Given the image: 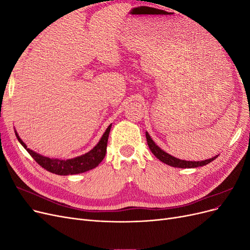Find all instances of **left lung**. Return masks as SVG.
Masks as SVG:
<instances>
[{
  "label": "left lung",
  "instance_id": "1",
  "mask_svg": "<svg viewBox=\"0 0 250 250\" xmlns=\"http://www.w3.org/2000/svg\"><path fill=\"white\" fill-rule=\"evenodd\" d=\"M146 139H147V143L148 146L152 152L158 160L161 162L167 164L169 166H172V167H176V168H197V167H202V166H206L208 164H209L210 162H213L214 160L218 157V155L209 158V160H206V161H201V162H190V161H183L179 160V158L174 157L172 155H170L169 153L165 152L164 150H162L160 147H158L156 144L153 142V140L150 138V135L148 132H146Z\"/></svg>",
  "mask_w": 250,
  "mask_h": 250
}]
</instances>
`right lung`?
Returning a JSON list of instances; mask_svg holds the SVG:
<instances>
[{"mask_svg":"<svg viewBox=\"0 0 250 250\" xmlns=\"http://www.w3.org/2000/svg\"><path fill=\"white\" fill-rule=\"evenodd\" d=\"M110 127L111 124L103 133L99 143H98L92 150L88 151L85 154L70 158V160H57V158H50L36 153L31 149L27 148V145L21 141L17 131L16 135L19 142L21 144V146L28 151V153L31 155L34 158V161L40 166H42L43 169H46L51 173H55L57 175H74V174H79L92 170L96 168L97 166L103 161L105 154H106V147Z\"/></svg>","mask_w":250,"mask_h":250,"instance_id":"1","label":"right lung"}]
</instances>
